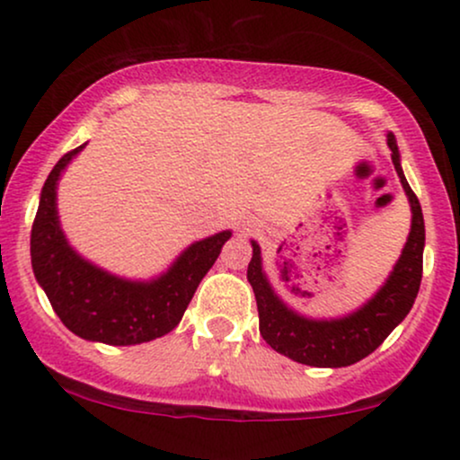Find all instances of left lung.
Segmentation results:
<instances>
[{"label":"left lung","mask_w":460,"mask_h":460,"mask_svg":"<svg viewBox=\"0 0 460 460\" xmlns=\"http://www.w3.org/2000/svg\"><path fill=\"white\" fill-rule=\"evenodd\" d=\"M392 160L411 203V234L402 248L398 263L385 285L355 314L340 320H311L296 314L274 294L261 268V251L252 244V257L248 263V283L252 285L260 311V332L274 350L292 361L314 367H346L361 361L369 352L387 340V335L406 318L413 307L421 283L424 263V214L415 192L406 181L395 136L387 134Z\"/></svg>","instance_id":"left-lung-1"}]
</instances>
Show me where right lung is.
<instances>
[{"instance_id":"add662e5","label":"right lung","mask_w":460,"mask_h":460,"mask_svg":"<svg viewBox=\"0 0 460 460\" xmlns=\"http://www.w3.org/2000/svg\"><path fill=\"white\" fill-rule=\"evenodd\" d=\"M82 149L84 145L58 160L40 192L30 237L34 277L62 324L84 340L110 346L151 341L179 324L231 231L194 242L153 281H128L102 270L68 246L58 220V179Z\"/></svg>"}]
</instances>
